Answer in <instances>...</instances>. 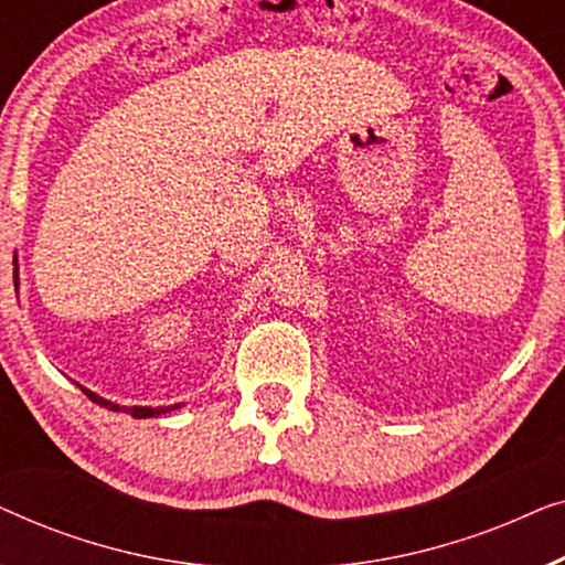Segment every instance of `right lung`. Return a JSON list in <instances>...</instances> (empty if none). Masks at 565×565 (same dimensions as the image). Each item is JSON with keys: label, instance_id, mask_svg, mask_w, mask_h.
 <instances>
[{"label": "right lung", "instance_id": "1", "mask_svg": "<svg viewBox=\"0 0 565 565\" xmlns=\"http://www.w3.org/2000/svg\"><path fill=\"white\" fill-rule=\"evenodd\" d=\"M14 277H18V275H14ZM82 391L87 393V398L95 401V404L105 406V408H110V412H128V414H134L136 419H146V416H159V414H167L169 408H172V406H167V408H151V406H134V408H126V406H118V404H113V401H105V398L95 396V393L87 391V388H82Z\"/></svg>", "mask_w": 565, "mask_h": 565}]
</instances>
